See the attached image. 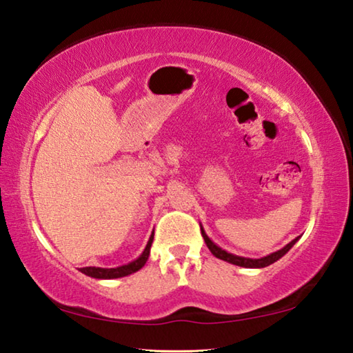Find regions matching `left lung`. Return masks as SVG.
Masks as SVG:
<instances>
[{"mask_svg":"<svg viewBox=\"0 0 353 353\" xmlns=\"http://www.w3.org/2000/svg\"><path fill=\"white\" fill-rule=\"evenodd\" d=\"M200 231H202V237L205 240V243H206V246H208V250L211 251V254L214 255V257H217V259L223 260V261H228V263H231V265L241 266V268H266L269 265H272L277 260H280L283 255H285L289 250H291V248L296 243V240L300 239V237H295L292 241H289L286 246H283L281 250L275 251L272 254H269V255H266V257L248 259V257H240V255L228 252V251L222 250V248H220V246H217L208 236H206V232H205L202 225H200Z\"/></svg>","mask_w":353,"mask_h":353,"instance_id":"left-lung-1","label":"left lung"}]
</instances>
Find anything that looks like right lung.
<instances>
[{
	"label": "right lung",
	"mask_w": 353,
	"mask_h": 353,
	"mask_svg": "<svg viewBox=\"0 0 353 353\" xmlns=\"http://www.w3.org/2000/svg\"><path fill=\"white\" fill-rule=\"evenodd\" d=\"M153 239H154V231L151 232L150 240L147 246H145L143 252L137 257L136 260L130 261L127 265H122V266H117V268H96V266H87V268H81L79 271L82 274L88 275V277L92 279H101V280H110V279H121V277H127L130 274H134L139 271L141 268H143V265L147 263V260L150 257V248L151 243H153Z\"/></svg>",
	"instance_id": "obj_1"
}]
</instances>
